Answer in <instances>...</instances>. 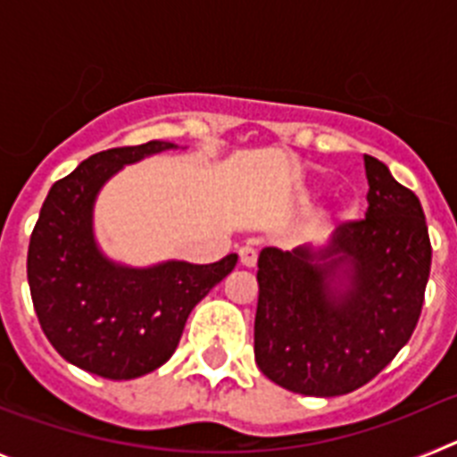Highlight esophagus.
<instances>
[{"instance_id": "34e87169", "label": "esophagus", "mask_w": 457, "mask_h": 457, "mask_svg": "<svg viewBox=\"0 0 457 457\" xmlns=\"http://www.w3.org/2000/svg\"><path fill=\"white\" fill-rule=\"evenodd\" d=\"M237 258H240V265H245V268H253L258 261V253L253 252L252 247H242L240 252H237Z\"/></svg>"}]
</instances>
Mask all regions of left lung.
I'll return each mask as SVG.
<instances>
[{"label":"left lung","instance_id":"obj_1","mask_svg":"<svg viewBox=\"0 0 457 457\" xmlns=\"http://www.w3.org/2000/svg\"><path fill=\"white\" fill-rule=\"evenodd\" d=\"M369 210L343 221L325 252L265 247L258 256L253 354L265 378L304 395L364 386L410 341L433 247L417 194L364 155ZM345 282L331 286L336 270Z\"/></svg>","mask_w":457,"mask_h":457}]
</instances>
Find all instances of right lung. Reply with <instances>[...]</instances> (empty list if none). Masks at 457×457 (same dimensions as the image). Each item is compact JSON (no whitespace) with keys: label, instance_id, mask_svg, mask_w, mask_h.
Listing matches in <instances>:
<instances>
[{"label":"right lung","instance_id":"right-lung-1","mask_svg":"<svg viewBox=\"0 0 457 457\" xmlns=\"http://www.w3.org/2000/svg\"><path fill=\"white\" fill-rule=\"evenodd\" d=\"M169 141L100 151L52 185L29 240L27 278L40 329L66 361L107 379L151 373L176 353L192 309L237 263L114 265L93 242V199L109 176Z\"/></svg>","mask_w":457,"mask_h":457}]
</instances>
